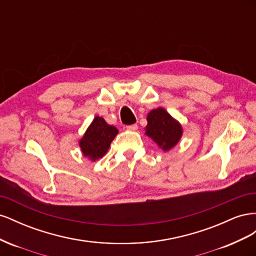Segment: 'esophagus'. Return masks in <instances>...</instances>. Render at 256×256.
<instances>
[{"label": "esophagus", "mask_w": 256, "mask_h": 256, "mask_svg": "<svg viewBox=\"0 0 256 256\" xmlns=\"http://www.w3.org/2000/svg\"><path fill=\"white\" fill-rule=\"evenodd\" d=\"M126 128L129 131H136L138 129V125H136V124H134V125H128Z\"/></svg>", "instance_id": "obj_1"}]
</instances>
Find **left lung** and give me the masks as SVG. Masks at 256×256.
Segmentation results:
<instances>
[{
  "label": "left lung",
  "instance_id": "8db88e82",
  "mask_svg": "<svg viewBox=\"0 0 256 256\" xmlns=\"http://www.w3.org/2000/svg\"><path fill=\"white\" fill-rule=\"evenodd\" d=\"M145 134L152 138L162 150L168 152L180 142L182 127L164 108H157L147 115Z\"/></svg>",
  "mask_w": 256,
  "mask_h": 256
}]
</instances>
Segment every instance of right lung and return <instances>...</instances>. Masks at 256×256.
Returning a JSON list of instances; mask_svg holds the SVG:
<instances>
[{
    "label": "right lung",
    "instance_id": "right-lung-1",
    "mask_svg": "<svg viewBox=\"0 0 256 256\" xmlns=\"http://www.w3.org/2000/svg\"><path fill=\"white\" fill-rule=\"evenodd\" d=\"M118 134V130L114 126L106 124L100 116H96L79 141L83 156L92 161L102 158Z\"/></svg>",
    "mask_w": 256,
    "mask_h": 256
}]
</instances>
